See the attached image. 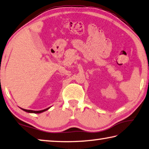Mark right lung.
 Here are the masks:
<instances>
[{
	"label": "right lung",
	"instance_id": "1",
	"mask_svg": "<svg viewBox=\"0 0 149 149\" xmlns=\"http://www.w3.org/2000/svg\"><path fill=\"white\" fill-rule=\"evenodd\" d=\"M50 107H48L47 109H43V110H40V111H33V110H27V109H23V108H21V109L23 110L25 112H27V113H41L42 112H44L45 111L48 110L49 109Z\"/></svg>",
	"mask_w": 149,
	"mask_h": 149
}]
</instances>
